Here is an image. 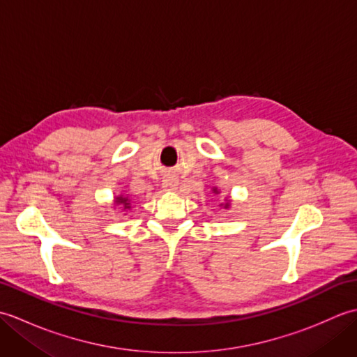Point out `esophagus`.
Here are the masks:
<instances>
[{"label":"esophagus","instance_id":"1","mask_svg":"<svg viewBox=\"0 0 357 357\" xmlns=\"http://www.w3.org/2000/svg\"><path fill=\"white\" fill-rule=\"evenodd\" d=\"M178 185V179L174 176H165L162 179V188L164 190H174Z\"/></svg>","mask_w":357,"mask_h":357}]
</instances>
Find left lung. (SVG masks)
<instances>
[{"label":"left lung","instance_id":"obj_1","mask_svg":"<svg viewBox=\"0 0 357 357\" xmlns=\"http://www.w3.org/2000/svg\"><path fill=\"white\" fill-rule=\"evenodd\" d=\"M213 193H219V192H218V188H213ZM229 206H230V204H229V202H225V204H224V208H229Z\"/></svg>","mask_w":357,"mask_h":357}]
</instances>
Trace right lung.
Wrapping results in <instances>:
<instances>
[{
  "label": "right lung",
  "instance_id": "right-lung-1",
  "mask_svg": "<svg viewBox=\"0 0 357 357\" xmlns=\"http://www.w3.org/2000/svg\"><path fill=\"white\" fill-rule=\"evenodd\" d=\"M115 202L118 204V206H123V207H124V210H126V208H130V201H128L127 196H123V195H121V196H116V198H115Z\"/></svg>",
  "mask_w": 357,
  "mask_h": 357
}]
</instances>
